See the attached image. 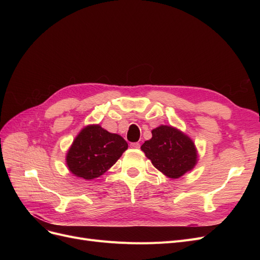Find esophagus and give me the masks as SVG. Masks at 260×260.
Returning a JSON list of instances; mask_svg holds the SVG:
<instances>
[{"instance_id": "34e87169", "label": "esophagus", "mask_w": 260, "mask_h": 260, "mask_svg": "<svg viewBox=\"0 0 260 260\" xmlns=\"http://www.w3.org/2000/svg\"><path fill=\"white\" fill-rule=\"evenodd\" d=\"M130 146H131L132 148H136V149H138V148H140V143H138V142H136V143H131V144H130Z\"/></svg>"}]
</instances>
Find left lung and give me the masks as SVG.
<instances>
[{"label": "left lung", "instance_id": "left-lung-1", "mask_svg": "<svg viewBox=\"0 0 260 260\" xmlns=\"http://www.w3.org/2000/svg\"><path fill=\"white\" fill-rule=\"evenodd\" d=\"M141 149L153 166L170 179L182 177L199 160L193 140L172 125L161 124L153 129L152 139L145 141Z\"/></svg>", "mask_w": 260, "mask_h": 260}]
</instances>
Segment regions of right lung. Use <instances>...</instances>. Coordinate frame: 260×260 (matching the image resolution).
<instances>
[{
	"mask_svg": "<svg viewBox=\"0 0 260 260\" xmlns=\"http://www.w3.org/2000/svg\"><path fill=\"white\" fill-rule=\"evenodd\" d=\"M128 148L124 139L100 124H89L78 133L66 155L68 170L78 178L92 180L104 175Z\"/></svg>",
	"mask_w": 260,
	"mask_h": 260,
	"instance_id": "1",
	"label": "right lung"
}]
</instances>
